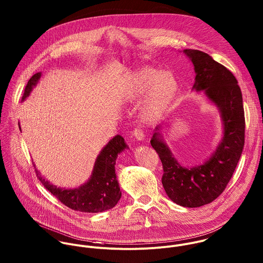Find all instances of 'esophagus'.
Wrapping results in <instances>:
<instances>
[{"instance_id":"esophagus-1","label":"esophagus","mask_w":263,"mask_h":263,"mask_svg":"<svg viewBox=\"0 0 263 263\" xmlns=\"http://www.w3.org/2000/svg\"><path fill=\"white\" fill-rule=\"evenodd\" d=\"M132 135H133V137H134L137 141H142V140L144 139V134H143L142 130H140V129H135V130L133 131Z\"/></svg>"}]
</instances>
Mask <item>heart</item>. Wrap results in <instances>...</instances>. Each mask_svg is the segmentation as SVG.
Here are the masks:
<instances>
[{"label":"heart","instance_id":"1","mask_svg":"<svg viewBox=\"0 0 263 263\" xmlns=\"http://www.w3.org/2000/svg\"><path fill=\"white\" fill-rule=\"evenodd\" d=\"M178 92V82L173 72L145 66L133 71L123 89L126 102H134L147 93L141 105V119L153 123L171 105Z\"/></svg>","mask_w":263,"mask_h":263}]
</instances>
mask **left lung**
Returning a JSON list of instances; mask_svg holds the SVG:
<instances>
[{
  "instance_id": "1",
  "label": "left lung",
  "mask_w": 263,
  "mask_h": 263,
  "mask_svg": "<svg viewBox=\"0 0 263 263\" xmlns=\"http://www.w3.org/2000/svg\"><path fill=\"white\" fill-rule=\"evenodd\" d=\"M183 53L194 64L193 89L205 94L219 110L223 132L212 156L203 164L183 167L173 156L161 134V125L151 139L163 164L162 183L171 201L186 208L213 202L226 190L241 158L245 143L243 97L235 76L210 55L185 49Z\"/></svg>"
}]
</instances>
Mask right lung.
I'll return each instance as SVG.
<instances>
[{
  "label": "right lung",
  "instance_id": "1",
  "mask_svg": "<svg viewBox=\"0 0 263 263\" xmlns=\"http://www.w3.org/2000/svg\"><path fill=\"white\" fill-rule=\"evenodd\" d=\"M41 76L40 71L29 79L21 98L22 101L29 96ZM126 148L128 145L124 138L116 135L97 156L90 178L76 189L58 187L46 180L36 169L35 173L43 185L66 207L86 213L103 212L114 208L122 197L115 166L118 155Z\"/></svg>",
  "mask_w": 263,
  "mask_h": 263
}]
</instances>
